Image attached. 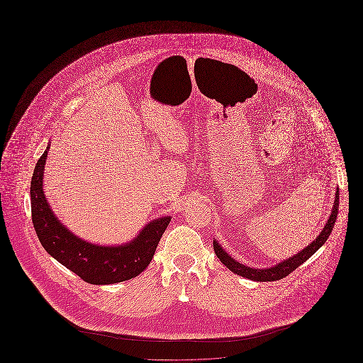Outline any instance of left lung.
Listing matches in <instances>:
<instances>
[{
    "label": "left lung",
    "instance_id": "left-lung-1",
    "mask_svg": "<svg viewBox=\"0 0 363 363\" xmlns=\"http://www.w3.org/2000/svg\"><path fill=\"white\" fill-rule=\"evenodd\" d=\"M337 212H339V189L336 191V199H335V203H333L332 213L329 216L328 223L325 225L324 230L321 231V234L315 238V241L311 242L308 247H305L302 252H299L298 255H295L291 259H284L283 262L277 264V265L272 267V268H268V269H255V268L242 265L241 262L231 259L216 241H213V250H215L218 259H220L230 271H233L237 275H241V277L250 279V280H256V281H275V280H280V279L290 275L293 271H295L301 264H303L306 259H311V256L327 242L330 233H332V228L335 225V222L337 219Z\"/></svg>",
    "mask_w": 363,
    "mask_h": 363
}]
</instances>
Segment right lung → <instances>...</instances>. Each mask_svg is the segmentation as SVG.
Masks as SVG:
<instances>
[{
	"instance_id": "obj_1",
	"label": "right lung",
	"mask_w": 363,
	"mask_h": 363,
	"mask_svg": "<svg viewBox=\"0 0 363 363\" xmlns=\"http://www.w3.org/2000/svg\"><path fill=\"white\" fill-rule=\"evenodd\" d=\"M48 151L39 157L31 179V215L45 250L73 274L91 284H113L141 274L155 255L170 218L145 225L135 241L123 246H96L74 237L52 213L42 189Z\"/></svg>"
}]
</instances>
